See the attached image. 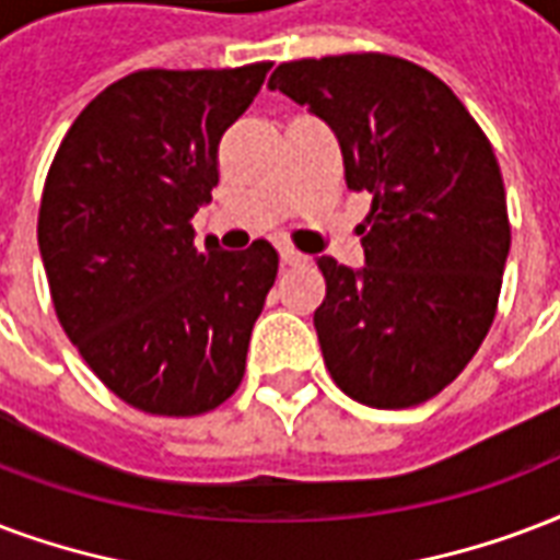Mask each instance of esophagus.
<instances>
[{
	"label": "esophagus",
	"instance_id": "obj_1",
	"mask_svg": "<svg viewBox=\"0 0 560 560\" xmlns=\"http://www.w3.org/2000/svg\"><path fill=\"white\" fill-rule=\"evenodd\" d=\"M279 258H281V267H302V264H308V258H305L302 252L290 249V246L279 249Z\"/></svg>",
	"mask_w": 560,
	"mask_h": 560
}]
</instances>
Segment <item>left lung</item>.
<instances>
[{
	"label": "left lung",
	"mask_w": 560,
	"mask_h": 560,
	"mask_svg": "<svg viewBox=\"0 0 560 560\" xmlns=\"http://www.w3.org/2000/svg\"><path fill=\"white\" fill-rule=\"evenodd\" d=\"M267 88L326 119L347 185L373 196L358 225L364 270L317 261L328 373L370 408L429 402L497 317L511 223L488 135L438 75L396 55L279 63Z\"/></svg>",
	"instance_id": "8db88e82"
}]
</instances>
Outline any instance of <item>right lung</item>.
<instances>
[{
    "label": "right lung",
    "mask_w": 560,
    "mask_h": 560,
    "mask_svg": "<svg viewBox=\"0 0 560 560\" xmlns=\"http://www.w3.org/2000/svg\"><path fill=\"white\" fill-rule=\"evenodd\" d=\"M270 67L131 72L88 102L46 173L37 243L58 323L138 411L208 413L243 382L279 255L196 249L190 220Z\"/></svg>",
    "instance_id": "add662e5"
}]
</instances>
